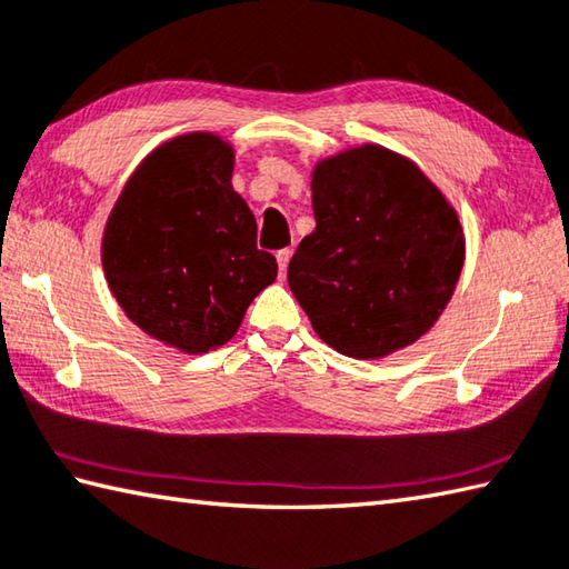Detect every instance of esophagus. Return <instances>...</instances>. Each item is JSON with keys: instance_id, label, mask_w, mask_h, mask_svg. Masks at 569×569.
<instances>
[{"instance_id": "obj_1", "label": "esophagus", "mask_w": 569, "mask_h": 569, "mask_svg": "<svg viewBox=\"0 0 569 569\" xmlns=\"http://www.w3.org/2000/svg\"><path fill=\"white\" fill-rule=\"evenodd\" d=\"M289 257H292V250H280L277 252V264H280V274L287 272V264H289Z\"/></svg>"}]
</instances>
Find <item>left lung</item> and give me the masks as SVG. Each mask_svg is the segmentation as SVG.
Here are the masks:
<instances>
[{
    "label": "left lung",
    "mask_w": 569,
    "mask_h": 569,
    "mask_svg": "<svg viewBox=\"0 0 569 569\" xmlns=\"http://www.w3.org/2000/svg\"><path fill=\"white\" fill-rule=\"evenodd\" d=\"M317 228L287 282L321 341L381 359L421 339L451 302L466 240L443 192L409 158L359 146L319 160Z\"/></svg>",
    "instance_id": "1"
}]
</instances>
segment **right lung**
<instances>
[{
    "label": "right lung",
    "instance_id": "obj_1",
    "mask_svg": "<svg viewBox=\"0 0 569 569\" xmlns=\"http://www.w3.org/2000/svg\"><path fill=\"white\" fill-rule=\"evenodd\" d=\"M234 153L212 133L163 143L128 180L106 222L101 260L116 302L146 335L186 353L222 347L277 260L232 190Z\"/></svg>",
    "mask_w": 569,
    "mask_h": 569
}]
</instances>
